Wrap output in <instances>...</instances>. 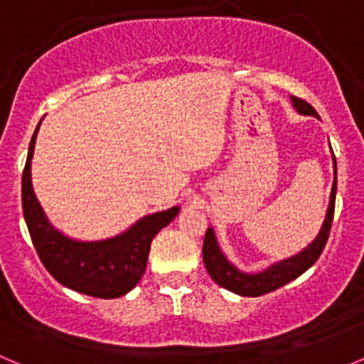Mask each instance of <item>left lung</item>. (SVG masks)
Here are the masks:
<instances>
[{"label": "left lung", "mask_w": 364, "mask_h": 364, "mask_svg": "<svg viewBox=\"0 0 364 364\" xmlns=\"http://www.w3.org/2000/svg\"><path fill=\"white\" fill-rule=\"evenodd\" d=\"M291 102H294V107L297 109L301 114H310V117H319L317 111L308 104L306 100L297 98V96H291ZM333 164H336V156H333ZM336 167V178H333L332 186V195H330V204H328L326 218H324V224L321 228L317 239L306 247L302 250L299 255L291 257V259L281 260L279 264L269 266L268 269L260 273H242L235 268L233 264L228 262V259L222 255L220 247H218L217 239H215L213 230L205 231L204 237V246H202V255H204V266L208 269V273L211 275L217 284H220L222 288L233 291V294L244 295V297H259V295L269 294V291H275L281 286L288 284L290 281L297 279L299 275L306 272L315 260L319 259L321 253H323L324 246H326V240L330 237V230H332V220H333V210H336V191H337V166Z\"/></svg>", "instance_id": "8db88e82"}]
</instances>
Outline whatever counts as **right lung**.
Listing matches in <instances>:
<instances>
[{
	"label": "right lung",
	"instance_id": "add662e5",
	"mask_svg": "<svg viewBox=\"0 0 364 364\" xmlns=\"http://www.w3.org/2000/svg\"><path fill=\"white\" fill-rule=\"evenodd\" d=\"M41 124V122H40ZM40 125L32 134L21 178L25 222L36 253L60 284L100 299H117L131 291L146 272L151 240L178 213V208L144 217L129 231L100 242H78L54 230L32 191L31 160Z\"/></svg>",
	"mask_w": 364,
	"mask_h": 364
}]
</instances>
